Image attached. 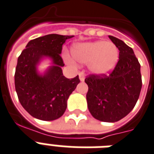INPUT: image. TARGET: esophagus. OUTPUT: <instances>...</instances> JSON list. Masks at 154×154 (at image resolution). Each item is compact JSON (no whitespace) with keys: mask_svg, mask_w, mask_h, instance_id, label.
Returning a JSON list of instances; mask_svg holds the SVG:
<instances>
[{"mask_svg":"<svg viewBox=\"0 0 154 154\" xmlns=\"http://www.w3.org/2000/svg\"><path fill=\"white\" fill-rule=\"evenodd\" d=\"M79 78L80 81H85V73L84 72H79Z\"/></svg>","mask_w":154,"mask_h":154,"instance_id":"esophagus-1","label":"esophagus"}]
</instances>
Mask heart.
<instances>
[{
  "mask_svg": "<svg viewBox=\"0 0 154 154\" xmlns=\"http://www.w3.org/2000/svg\"><path fill=\"white\" fill-rule=\"evenodd\" d=\"M76 62L86 64L92 73L104 75L111 72L118 62L119 51L114 43L104 41L80 42L71 47Z\"/></svg>",
  "mask_w": 154,
  "mask_h": 154,
  "instance_id": "obj_1",
  "label": "heart"
}]
</instances>
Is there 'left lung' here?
Wrapping results in <instances>:
<instances>
[{
	"label": "left lung",
	"mask_w": 154,
	"mask_h": 154,
	"mask_svg": "<svg viewBox=\"0 0 154 154\" xmlns=\"http://www.w3.org/2000/svg\"><path fill=\"white\" fill-rule=\"evenodd\" d=\"M119 51V62L108 76L89 75L85 80L90 113L102 122L120 120L132 111L142 89V75L133 49L123 41L109 35Z\"/></svg>",
	"instance_id": "obj_1"
}]
</instances>
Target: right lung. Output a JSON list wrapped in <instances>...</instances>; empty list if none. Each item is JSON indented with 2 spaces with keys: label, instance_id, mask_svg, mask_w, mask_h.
Here are the masks:
<instances>
[{
  "label": "right lung",
  "instance_id": "right-lung-1",
  "mask_svg": "<svg viewBox=\"0 0 154 154\" xmlns=\"http://www.w3.org/2000/svg\"><path fill=\"white\" fill-rule=\"evenodd\" d=\"M73 35L51 34L30 41L18 57L15 73V88L21 105L34 118L52 121L66 112L69 95L79 84V77L68 79L62 73L60 56L62 45ZM45 57L52 66L42 75L37 66Z\"/></svg>",
  "mask_w": 154,
  "mask_h": 154
}]
</instances>
